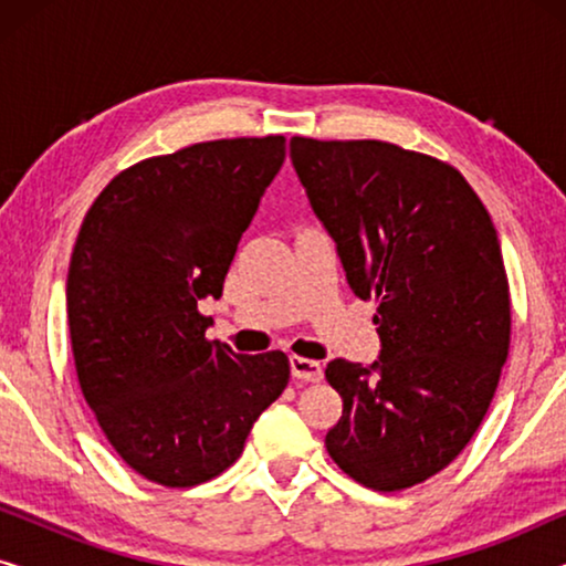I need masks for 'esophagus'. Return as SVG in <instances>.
<instances>
[{
    "label": "esophagus",
    "instance_id": "esophagus-1",
    "mask_svg": "<svg viewBox=\"0 0 566 566\" xmlns=\"http://www.w3.org/2000/svg\"><path fill=\"white\" fill-rule=\"evenodd\" d=\"M291 374L293 378H298V381H322L324 376V368L319 360H308V358H298V355H291Z\"/></svg>",
    "mask_w": 566,
    "mask_h": 566
}]
</instances>
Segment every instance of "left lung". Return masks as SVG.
<instances>
[{
    "mask_svg": "<svg viewBox=\"0 0 566 566\" xmlns=\"http://www.w3.org/2000/svg\"><path fill=\"white\" fill-rule=\"evenodd\" d=\"M291 161L347 283L376 298L381 353L327 363L343 417L324 443L378 492L420 484L482 424L510 347L494 223L459 169L386 142L293 136Z\"/></svg>",
    "mask_w": 566,
    "mask_h": 566,
    "instance_id": "8db88e82",
    "label": "left lung"
}]
</instances>
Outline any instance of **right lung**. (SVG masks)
I'll return each mask as SVG.
<instances>
[{
  "mask_svg": "<svg viewBox=\"0 0 566 566\" xmlns=\"http://www.w3.org/2000/svg\"><path fill=\"white\" fill-rule=\"evenodd\" d=\"M285 138H221L138 161L84 216L66 277L84 399L130 469L165 486L219 476L289 386L285 353L206 339L239 239Z\"/></svg>",
  "mask_w": 566,
  "mask_h": 566,
  "instance_id": "obj_1",
  "label": "right lung"
}]
</instances>
